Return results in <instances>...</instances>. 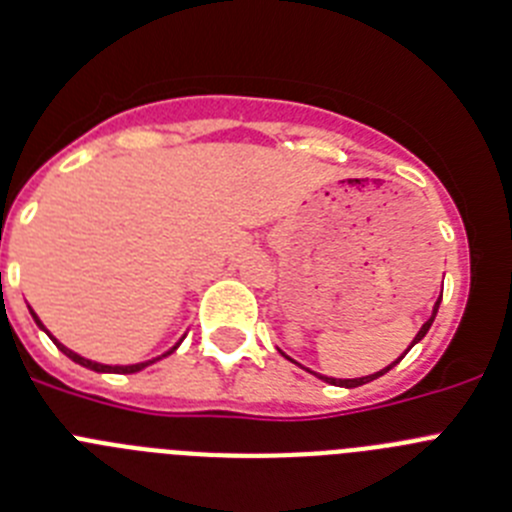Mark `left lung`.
I'll return each mask as SVG.
<instances>
[{"mask_svg":"<svg viewBox=\"0 0 512 512\" xmlns=\"http://www.w3.org/2000/svg\"><path fill=\"white\" fill-rule=\"evenodd\" d=\"M439 303L441 301H436V306H434V316H431V319L426 321V324L421 326V331H418L416 334V339H413V344L416 342H421L423 336H426V331L431 329V324H434V319H436V311H439ZM411 344V347H413ZM403 359V357H400ZM398 365V362H393V365L390 367H385V370H380V372H375V375H367V377H357V380H334V377H321V380H326V382H331V385H339V388H359V385H365V382H370V380H375V377H380V375H385V372L388 370H393V367Z\"/></svg>","mask_w":512,"mask_h":512,"instance_id":"8db88e82","label":"left lung"}]
</instances>
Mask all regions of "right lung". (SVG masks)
I'll use <instances>...</instances> for the list:
<instances>
[{"label":"right lung","instance_id":"1","mask_svg":"<svg viewBox=\"0 0 512 512\" xmlns=\"http://www.w3.org/2000/svg\"><path fill=\"white\" fill-rule=\"evenodd\" d=\"M32 316H35V313H32ZM35 321H38V316H35ZM38 324H40V321H38ZM40 326H43V324H40ZM50 339H53V336H50ZM53 342H55V339H53ZM55 344H58V349H61V352L63 354H68V357H71L73 359V362H78V365H84V367H89V370H96V372H122V375H130V372H140L142 370V367H147V365H153V362H158V359H150V362H140V365H127V367H112V365H99V362H91V359H84V357H78V354L76 352H71V349H66V347H63V344L61 342H55ZM173 349H176V347H173ZM173 349H170V352H173ZM168 352V354H170ZM163 357H165V354H163Z\"/></svg>","mask_w":512,"mask_h":512}]
</instances>
